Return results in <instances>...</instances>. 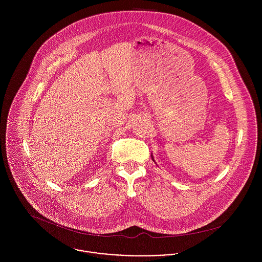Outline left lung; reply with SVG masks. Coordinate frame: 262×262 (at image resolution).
Instances as JSON below:
<instances>
[{
	"mask_svg": "<svg viewBox=\"0 0 262 262\" xmlns=\"http://www.w3.org/2000/svg\"><path fill=\"white\" fill-rule=\"evenodd\" d=\"M153 161H154V160H153Z\"/></svg>",
	"mask_w": 262,
	"mask_h": 262,
	"instance_id": "8db88e82",
	"label": "left lung"
}]
</instances>
